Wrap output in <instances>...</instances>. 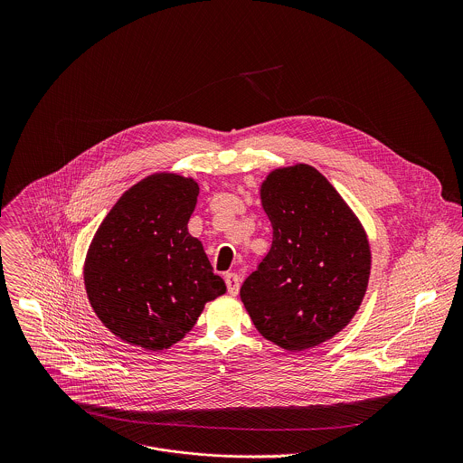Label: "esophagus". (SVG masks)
<instances>
[{
	"instance_id": "esophagus-1",
	"label": "esophagus",
	"mask_w": 463,
	"mask_h": 463,
	"mask_svg": "<svg viewBox=\"0 0 463 463\" xmlns=\"http://www.w3.org/2000/svg\"><path fill=\"white\" fill-rule=\"evenodd\" d=\"M224 279H226L228 292H230L232 296H237V294H239V288H241V276L235 274V272H228Z\"/></svg>"
}]
</instances>
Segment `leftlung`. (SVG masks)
Segmentation results:
<instances>
[{"label":"left lung","instance_id":"1","mask_svg":"<svg viewBox=\"0 0 463 463\" xmlns=\"http://www.w3.org/2000/svg\"><path fill=\"white\" fill-rule=\"evenodd\" d=\"M272 246L241 287L260 335L287 351L326 342L349 325L369 283L367 235L312 165L274 169L260 187Z\"/></svg>","mask_w":463,"mask_h":463}]
</instances>
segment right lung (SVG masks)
Wrapping results in <instances>:
<instances>
[{"instance_id":"obj_1","label":"right lung","mask_w":463,"mask_h":463,"mask_svg":"<svg viewBox=\"0 0 463 463\" xmlns=\"http://www.w3.org/2000/svg\"><path fill=\"white\" fill-rule=\"evenodd\" d=\"M193 178L156 173L128 189L98 228L83 279L90 307L121 340L162 351L196 325L226 285L187 230L198 201Z\"/></svg>"}]
</instances>
